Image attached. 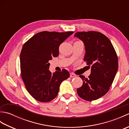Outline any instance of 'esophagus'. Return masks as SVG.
<instances>
[{
  "mask_svg": "<svg viewBox=\"0 0 129 129\" xmlns=\"http://www.w3.org/2000/svg\"><path fill=\"white\" fill-rule=\"evenodd\" d=\"M70 78H75L76 77V75H75L74 74H73V73H70Z\"/></svg>",
  "mask_w": 129,
  "mask_h": 129,
  "instance_id": "esophagus-1",
  "label": "esophagus"
}]
</instances>
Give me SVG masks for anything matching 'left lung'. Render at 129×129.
<instances>
[{"mask_svg":"<svg viewBox=\"0 0 129 129\" xmlns=\"http://www.w3.org/2000/svg\"><path fill=\"white\" fill-rule=\"evenodd\" d=\"M74 37L83 42L84 61L91 67L88 78L80 75L83 84L77 89L78 94L85 100H96L108 92L114 80L118 69L117 54L110 40L100 32H77Z\"/></svg>","mask_w":129,"mask_h":129,"instance_id":"obj_1","label":"left lung"}]
</instances>
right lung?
<instances>
[{
	"instance_id": "add662e5",
	"label": "right lung",
	"mask_w": 129,
	"mask_h": 129,
	"mask_svg": "<svg viewBox=\"0 0 129 129\" xmlns=\"http://www.w3.org/2000/svg\"><path fill=\"white\" fill-rule=\"evenodd\" d=\"M74 33L42 31L24 44L20 56L21 78L35 99L49 102L56 98L62 81L69 78L67 70L52 74L49 70L52 57L59 55L60 45Z\"/></svg>"
}]
</instances>
